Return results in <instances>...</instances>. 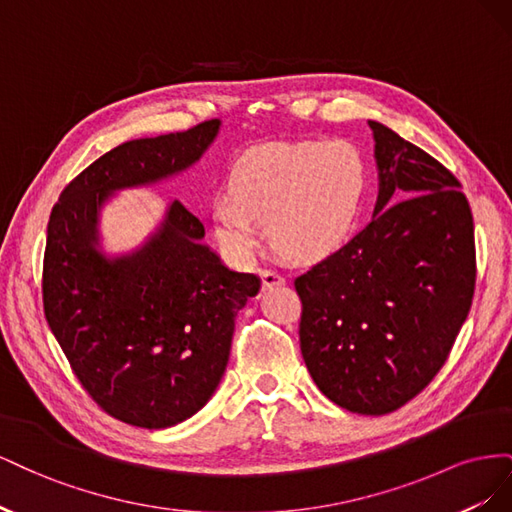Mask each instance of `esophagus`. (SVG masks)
<instances>
[{"mask_svg": "<svg viewBox=\"0 0 512 512\" xmlns=\"http://www.w3.org/2000/svg\"><path fill=\"white\" fill-rule=\"evenodd\" d=\"M260 280H262V288H275V286H282L286 280L284 277L277 273V271H260Z\"/></svg>", "mask_w": 512, "mask_h": 512, "instance_id": "34e87169", "label": "esophagus"}]
</instances>
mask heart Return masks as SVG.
I'll use <instances>...</instances> for the list:
<instances>
[{
	"label": "heart",
	"mask_w": 512,
	"mask_h": 512,
	"mask_svg": "<svg viewBox=\"0 0 512 512\" xmlns=\"http://www.w3.org/2000/svg\"><path fill=\"white\" fill-rule=\"evenodd\" d=\"M367 188V162L348 141L258 147L232 168L230 194L213 198L215 237L228 254L247 258L269 220L277 250L318 260L354 235Z\"/></svg>",
	"instance_id": "1"
}]
</instances>
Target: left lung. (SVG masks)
<instances>
[{
  "label": "left lung",
  "instance_id": "1",
  "mask_svg": "<svg viewBox=\"0 0 512 512\" xmlns=\"http://www.w3.org/2000/svg\"><path fill=\"white\" fill-rule=\"evenodd\" d=\"M367 123L378 168L371 222L294 288L309 376L333 404L378 416L444 365L470 312L476 254L459 181L384 123Z\"/></svg>",
  "mask_w": 512,
  "mask_h": 512
}]
</instances>
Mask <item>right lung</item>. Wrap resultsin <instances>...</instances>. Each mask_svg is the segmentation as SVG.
<instances>
[{
  "instance_id": "1",
  "label": "right lung",
  "mask_w": 512,
  "mask_h": 512,
  "mask_svg": "<svg viewBox=\"0 0 512 512\" xmlns=\"http://www.w3.org/2000/svg\"><path fill=\"white\" fill-rule=\"evenodd\" d=\"M222 128L136 138L111 149L61 192L46 228V322L76 378L119 421L164 429L194 416L218 389L239 309L260 280L228 269L205 226L179 200L128 252L108 254L100 218L121 190L190 170Z\"/></svg>"
}]
</instances>
